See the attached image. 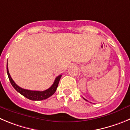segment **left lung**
Returning a JSON list of instances; mask_svg holds the SVG:
<instances>
[{
  "instance_id": "obj_1",
  "label": "left lung",
  "mask_w": 130,
  "mask_h": 130,
  "mask_svg": "<svg viewBox=\"0 0 130 130\" xmlns=\"http://www.w3.org/2000/svg\"><path fill=\"white\" fill-rule=\"evenodd\" d=\"M83 99H85V101H87V99H85V98H83Z\"/></svg>"
}]
</instances>
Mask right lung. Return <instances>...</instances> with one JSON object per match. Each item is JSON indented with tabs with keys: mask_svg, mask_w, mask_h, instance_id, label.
I'll use <instances>...</instances> for the list:
<instances>
[{
	"mask_svg": "<svg viewBox=\"0 0 130 130\" xmlns=\"http://www.w3.org/2000/svg\"><path fill=\"white\" fill-rule=\"evenodd\" d=\"M7 73H8V77L10 81L11 84L13 87V88L17 91L18 92L20 93L24 97H25L27 99H30L32 101H41L43 100V99H46L48 98L49 97L51 96L52 95L54 94V92L56 90V88L58 86V83H59V79L61 78V75H59L58 77H56L55 80H54V83L53 85L48 89L45 90L44 91H35V90H26L22 88L16 84L13 80V79L11 77L10 74H9V71H8V64H7Z\"/></svg>",
	"mask_w": 130,
	"mask_h": 130,
	"instance_id": "right-lung-1",
	"label": "right lung"
}]
</instances>
